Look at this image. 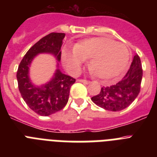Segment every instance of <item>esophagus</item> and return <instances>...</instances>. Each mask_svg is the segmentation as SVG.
I'll return each mask as SVG.
<instances>
[{
    "label": "esophagus",
    "mask_w": 157,
    "mask_h": 157,
    "mask_svg": "<svg viewBox=\"0 0 157 157\" xmlns=\"http://www.w3.org/2000/svg\"><path fill=\"white\" fill-rule=\"evenodd\" d=\"M78 81L81 82V83H84V84H88L89 83V81L86 80V79H80Z\"/></svg>",
    "instance_id": "obj_1"
}]
</instances>
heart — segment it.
Wrapping results in <instances>:
<instances>
[{
    "label": "heart",
    "instance_id": "obj_1",
    "mask_svg": "<svg viewBox=\"0 0 157 157\" xmlns=\"http://www.w3.org/2000/svg\"><path fill=\"white\" fill-rule=\"evenodd\" d=\"M62 57L66 67L72 73L80 71L84 60L90 59V71L103 81H111L126 68L130 54L122 43L107 37H93L76 44L74 52L63 50Z\"/></svg>",
    "mask_w": 157,
    "mask_h": 157
}]
</instances>
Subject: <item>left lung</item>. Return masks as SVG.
Returning <instances> with one entry per match:
<instances>
[{
  "label": "left lung",
  "mask_w": 157,
  "mask_h": 157,
  "mask_svg": "<svg viewBox=\"0 0 157 157\" xmlns=\"http://www.w3.org/2000/svg\"><path fill=\"white\" fill-rule=\"evenodd\" d=\"M143 68L140 58L134 55L130 67L116 85L102 87L98 94L91 100L98 107L107 111L118 112L129 107L139 95L141 89Z\"/></svg>",
  "instance_id": "1"
}]
</instances>
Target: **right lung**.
Returning <instances> with one entry per match:
<instances>
[{
	"label": "right lung",
	"instance_id": "add662e5",
	"mask_svg": "<svg viewBox=\"0 0 157 157\" xmlns=\"http://www.w3.org/2000/svg\"><path fill=\"white\" fill-rule=\"evenodd\" d=\"M65 33H52L42 37L28 50L17 71L18 90L28 107L40 116H50L62 110L69 98L70 88L76 79L58 69L54 78L45 86L37 87L30 82L28 69L33 59L40 53H50L61 59V47Z\"/></svg>",
	"mask_w": 157,
	"mask_h": 157
}]
</instances>
